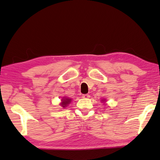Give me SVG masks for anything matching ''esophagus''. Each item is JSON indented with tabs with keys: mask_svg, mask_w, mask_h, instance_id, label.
Masks as SVG:
<instances>
[{
	"mask_svg": "<svg viewBox=\"0 0 160 160\" xmlns=\"http://www.w3.org/2000/svg\"><path fill=\"white\" fill-rule=\"evenodd\" d=\"M82 97L84 99H88V98H90V96L89 94H83V95H82Z\"/></svg>",
	"mask_w": 160,
	"mask_h": 160,
	"instance_id": "1",
	"label": "esophagus"
}]
</instances>
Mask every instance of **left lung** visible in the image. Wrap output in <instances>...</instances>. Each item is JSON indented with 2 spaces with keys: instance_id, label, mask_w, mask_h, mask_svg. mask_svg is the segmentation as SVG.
<instances>
[{
  "instance_id": "left-lung-1",
  "label": "left lung",
  "mask_w": 160,
  "mask_h": 160,
  "mask_svg": "<svg viewBox=\"0 0 160 160\" xmlns=\"http://www.w3.org/2000/svg\"><path fill=\"white\" fill-rule=\"evenodd\" d=\"M101 100H102V101H101L102 102H105V101H106V100H105V99H101Z\"/></svg>"
}]
</instances>
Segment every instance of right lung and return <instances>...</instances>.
<instances>
[{"mask_svg":"<svg viewBox=\"0 0 160 160\" xmlns=\"http://www.w3.org/2000/svg\"><path fill=\"white\" fill-rule=\"evenodd\" d=\"M72 99L70 98H68L67 97H63L62 99H61V102L60 103V105L63 107L65 108L66 107H67L68 105H69L70 103L71 102Z\"/></svg>","mask_w":160,"mask_h":160,"instance_id":"right-lung-1","label":"right lung"}]
</instances>
